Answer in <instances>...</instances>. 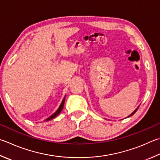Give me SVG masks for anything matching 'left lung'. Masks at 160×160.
<instances>
[{
  "mask_svg": "<svg viewBox=\"0 0 160 160\" xmlns=\"http://www.w3.org/2000/svg\"><path fill=\"white\" fill-rule=\"evenodd\" d=\"M139 106H138V107H139ZM138 108H136V110H134V111H133V112L132 113V114H131V115H129V116H128V117H127V118H129V117H130V116H132V115H133V114H134V113H135V112H136V111H137V110H138Z\"/></svg>",
  "mask_w": 160,
  "mask_h": 160,
  "instance_id": "8db88e82",
  "label": "left lung"
}]
</instances>
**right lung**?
Wrapping results in <instances>:
<instances>
[{
  "label": "right lung",
  "instance_id": "add662e5",
  "mask_svg": "<svg viewBox=\"0 0 160 160\" xmlns=\"http://www.w3.org/2000/svg\"><path fill=\"white\" fill-rule=\"evenodd\" d=\"M64 102H65V97L63 98V101H62V103H61V105H60V106H59V108H58V110H57V111L55 112L53 115H52L50 118H48L46 119L45 121H49V120H52V119L54 118L55 117H56V116H57L58 115H59V113H60L61 112H62V109H63V106H64Z\"/></svg>",
  "mask_w": 160,
  "mask_h": 160
}]
</instances>
